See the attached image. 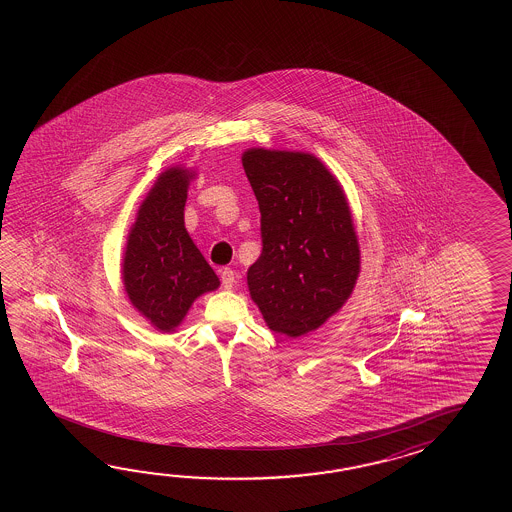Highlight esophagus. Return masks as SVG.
Listing matches in <instances>:
<instances>
[{
	"label": "esophagus",
	"mask_w": 512,
	"mask_h": 512,
	"mask_svg": "<svg viewBox=\"0 0 512 512\" xmlns=\"http://www.w3.org/2000/svg\"><path fill=\"white\" fill-rule=\"evenodd\" d=\"M221 283H223V287L225 289H232L234 287V283H236V276H234V271L232 269H223L221 271Z\"/></svg>",
	"instance_id": "obj_1"
}]
</instances>
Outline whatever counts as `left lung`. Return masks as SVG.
Instances as JSON below:
<instances>
[{
	"instance_id": "left-lung-1",
	"label": "left lung",
	"mask_w": 512,
	"mask_h": 512,
	"mask_svg": "<svg viewBox=\"0 0 512 512\" xmlns=\"http://www.w3.org/2000/svg\"><path fill=\"white\" fill-rule=\"evenodd\" d=\"M261 214L251 298L272 331L302 337L346 304L360 251L342 186L311 153L251 148L241 157Z\"/></svg>"
}]
</instances>
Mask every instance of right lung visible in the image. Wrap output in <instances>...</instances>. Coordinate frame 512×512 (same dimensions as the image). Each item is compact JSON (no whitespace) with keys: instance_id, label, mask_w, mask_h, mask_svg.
I'll list each match as a JSON object with an SVG mask.
<instances>
[{"instance_id":"right-lung-1","label":"right lung","mask_w":512,"mask_h":512,"mask_svg":"<svg viewBox=\"0 0 512 512\" xmlns=\"http://www.w3.org/2000/svg\"><path fill=\"white\" fill-rule=\"evenodd\" d=\"M194 174L168 168L142 201L126 243L122 280L131 305L155 329L170 333L197 296L219 278L185 229L186 192Z\"/></svg>"}]
</instances>
